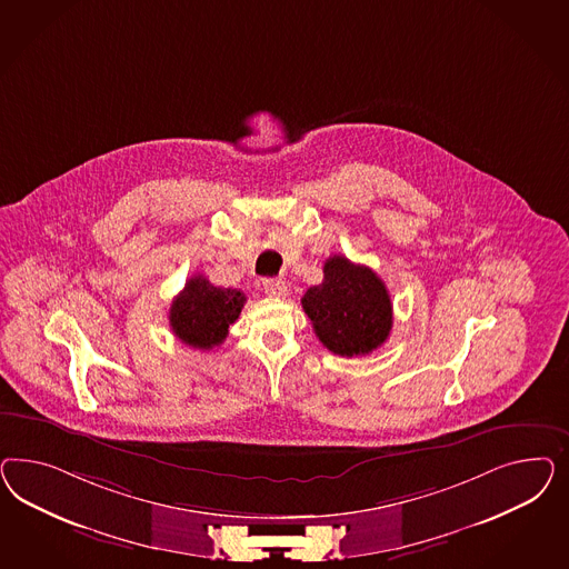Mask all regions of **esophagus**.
Returning a JSON list of instances; mask_svg holds the SVG:
<instances>
[{
    "label": "esophagus",
    "instance_id": "1",
    "mask_svg": "<svg viewBox=\"0 0 569 569\" xmlns=\"http://www.w3.org/2000/svg\"><path fill=\"white\" fill-rule=\"evenodd\" d=\"M262 288H264V292L269 293V296H273V298H283L286 292H288V286H286V281L283 279H264L262 281Z\"/></svg>",
    "mask_w": 569,
    "mask_h": 569
}]
</instances>
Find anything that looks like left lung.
Wrapping results in <instances>:
<instances>
[{"instance_id": "left-lung-1", "label": "left lung", "mask_w": 569, "mask_h": 569, "mask_svg": "<svg viewBox=\"0 0 569 569\" xmlns=\"http://www.w3.org/2000/svg\"><path fill=\"white\" fill-rule=\"evenodd\" d=\"M319 342L340 357L369 355L392 329V302L386 283L369 267L333 254L323 281L302 296Z\"/></svg>"}]
</instances>
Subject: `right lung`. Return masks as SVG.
Wrapping results in <instances>:
<instances>
[{"label":"right lung","mask_w":569,"mask_h":569,"mask_svg":"<svg viewBox=\"0 0 569 569\" xmlns=\"http://www.w3.org/2000/svg\"><path fill=\"white\" fill-rule=\"evenodd\" d=\"M246 293L217 288L204 276H193L172 300L169 310L172 333L183 345L210 350L227 338L229 326L238 321Z\"/></svg>","instance_id":"1"}]
</instances>
